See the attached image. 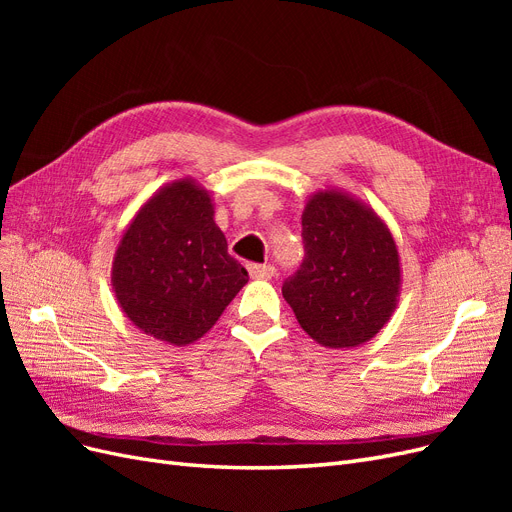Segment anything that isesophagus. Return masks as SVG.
Masks as SVG:
<instances>
[{"mask_svg":"<svg viewBox=\"0 0 512 512\" xmlns=\"http://www.w3.org/2000/svg\"><path fill=\"white\" fill-rule=\"evenodd\" d=\"M247 271H250L252 280H271L275 275V269L271 265H250Z\"/></svg>","mask_w":512,"mask_h":512,"instance_id":"1","label":"esophagus"}]
</instances>
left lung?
Instances as JSON below:
<instances>
[{
  "mask_svg": "<svg viewBox=\"0 0 512 512\" xmlns=\"http://www.w3.org/2000/svg\"><path fill=\"white\" fill-rule=\"evenodd\" d=\"M305 260L282 294L301 329L324 348H356L391 320L401 294L393 232L352 194L327 188L307 198Z\"/></svg>",
  "mask_w": 512,
  "mask_h": 512,
  "instance_id": "1",
  "label": "left lung"
}]
</instances>
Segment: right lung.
Returning a JSON list of instances; mask_svg holds the SVG:
<instances>
[{
    "instance_id": "right-lung-1",
    "label": "right lung",
    "mask_w": 512,
    "mask_h": 512,
    "mask_svg": "<svg viewBox=\"0 0 512 512\" xmlns=\"http://www.w3.org/2000/svg\"><path fill=\"white\" fill-rule=\"evenodd\" d=\"M213 215L211 192L183 177L153 192L123 230L111 284L138 331L170 346L194 344L247 284Z\"/></svg>"
}]
</instances>
